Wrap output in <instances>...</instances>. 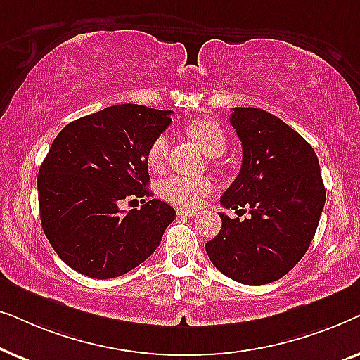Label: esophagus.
I'll return each mask as SVG.
<instances>
[{
    "label": "esophagus",
    "instance_id": "1",
    "mask_svg": "<svg viewBox=\"0 0 360 360\" xmlns=\"http://www.w3.org/2000/svg\"><path fill=\"white\" fill-rule=\"evenodd\" d=\"M176 214H179V216H185V218H191V216L196 214V211H193V210H185V208H179V210H176Z\"/></svg>",
    "mask_w": 360,
    "mask_h": 360
}]
</instances>
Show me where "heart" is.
<instances>
[{
    "label": "heart",
    "instance_id": "b5f03b06",
    "mask_svg": "<svg viewBox=\"0 0 360 360\" xmlns=\"http://www.w3.org/2000/svg\"><path fill=\"white\" fill-rule=\"evenodd\" d=\"M186 134L198 144L210 157L223 154L226 147V136L219 124L210 120H195L186 124ZM170 150V137L167 134L157 136L147 152V160L154 169L165 165ZM213 185L208 179H193V176L172 175L160 185L162 198L179 208H195L201 200L210 193Z\"/></svg>",
    "mask_w": 360,
    "mask_h": 360
}]
</instances>
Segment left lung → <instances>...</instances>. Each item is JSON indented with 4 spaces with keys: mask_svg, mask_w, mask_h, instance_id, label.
Here are the masks:
<instances>
[{
    "mask_svg": "<svg viewBox=\"0 0 360 360\" xmlns=\"http://www.w3.org/2000/svg\"><path fill=\"white\" fill-rule=\"evenodd\" d=\"M229 121L243 144V165L221 205L250 216L239 221L219 213L221 231L206 252L226 277L265 285L287 275L308 250L326 190L313 147L287 122L259 108H234Z\"/></svg>",
    "mask_w": 360,
    "mask_h": 360,
    "instance_id": "1",
    "label": "left lung"
}]
</instances>
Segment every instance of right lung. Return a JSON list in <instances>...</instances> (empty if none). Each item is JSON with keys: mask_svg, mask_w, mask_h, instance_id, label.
<instances>
[{"mask_svg": "<svg viewBox=\"0 0 360 360\" xmlns=\"http://www.w3.org/2000/svg\"><path fill=\"white\" fill-rule=\"evenodd\" d=\"M172 111L115 105L72 121L53 139L37 176L42 229L58 257L91 278H115L159 248L175 210L150 200L122 213V200L149 195L152 141Z\"/></svg>", "mask_w": 360, "mask_h": 360, "instance_id": "1", "label": "right lung"}]
</instances>
